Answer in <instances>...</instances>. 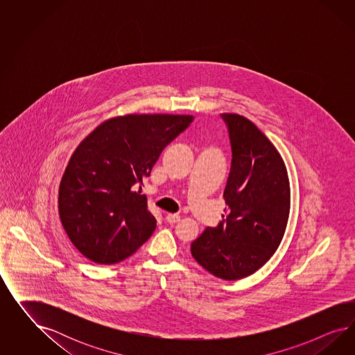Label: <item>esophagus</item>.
I'll return each instance as SVG.
<instances>
[{
  "label": "esophagus",
  "instance_id": "1",
  "mask_svg": "<svg viewBox=\"0 0 355 355\" xmlns=\"http://www.w3.org/2000/svg\"><path fill=\"white\" fill-rule=\"evenodd\" d=\"M165 220H166L169 224H175V223L180 221V216L168 214V215L165 216Z\"/></svg>",
  "mask_w": 355,
  "mask_h": 355
}]
</instances>
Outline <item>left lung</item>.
Listing matches in <instances>:
<instances>
[{
  "label": "left lung",
  "mask_w": 355,
  "mask_h": 355,
  "mask_svg": "<svg viewBox=\"0 0 355 355\" xmlns=\"http://www.w3.org/2000/svg\"><path fill=\"white\" fill-rule=\"evenodd\" d=\"M232 148L225 215L191 243L193 259L223 279L248 277L263 267L285 233L291 187L285 164L268 138L239 114H221Z\"/></svg>",
  "instance_id": "8db88e82"
}]
</instances>
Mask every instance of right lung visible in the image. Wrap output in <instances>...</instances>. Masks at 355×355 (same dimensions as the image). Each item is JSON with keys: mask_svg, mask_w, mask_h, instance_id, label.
<instances>
[{"mask_svg": "<svg viewBox=\"0 0 355 355\" xmlns=\"http://www.w3.org/2000/svg\"><path fill=\"white\" fill-rule=\"evenodd\" d=\"M193 116L130 114L107 119L74 150L58 211L76 250L98 264L119 263L152 236L156 218L140 190L162 150Z\"/></svg>", "mask_w": 355, "mask_h": 355, "instance_id": "obj_1", "label": "right lung"}]
</instances>
